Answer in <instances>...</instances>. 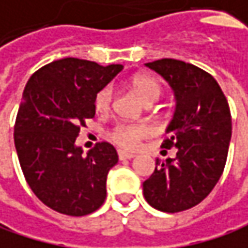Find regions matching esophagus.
Instances as JSON below:
<instances>
[{
    "label": "esophagus",
    "mask_w": 248,
    "mask_h": 248,
    "mask_svg": "<svg viewBox=\"0 0 248 248\" xmlns=\"http://www.w3.org/2000/svg\"><path fill=\"white\" fill-rule=\"evenodd\" d=\"M117 155H119V160H132V158L135 157V154L126 153V151H122V150L117 151Z\"/></svg>",
    "instance_id": "34e87169"
}]
</instances>
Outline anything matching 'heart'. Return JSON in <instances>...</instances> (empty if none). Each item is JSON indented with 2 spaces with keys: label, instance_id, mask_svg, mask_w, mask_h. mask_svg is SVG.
<instances>
[{
  "label": "heart",
  "instance_id": "1",
  "mask_svg": "<svg viewBox=\"0 0 248 248\" xmlns=\"http://www.w3.org/2000/svg\"><path fill=\"white\" fill-rule=\"evenodd\" d=\"M134 93L147 104L157 101L163 93V87L157 78L148 74H137L129 81ZM113 101V90L110 85L100 88L94 97V107L98 113H107L111 107ZM150 135V128L140 123H116V125L107 132L110 141L117 144L125 150L135 148L141 140Z\"/></svg>",
  "mask_w": 248,
  "mask_h": 248
}]
</instances>
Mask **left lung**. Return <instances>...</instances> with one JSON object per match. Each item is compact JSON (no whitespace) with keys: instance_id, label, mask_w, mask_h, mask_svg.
<instances>
[{"instance_id":"left-lung-1","label":"left lung","mask_w":248,"mask_h":248,"mask_svg":"<svg viewBox=\"0 0 248 248\" xmlns=\"http://www.w3.org/2000/svg\"><path fill=\"white\" fill-rule=\"evenodd\" d=\"M163 75L176 95V111L163 148L176 158H157L144 182V198L155 209L176 214L201 203L218 183L228 155L231 111L219 84L206 71L177 59L147 63Z\"/></svg>"}]
</instances>
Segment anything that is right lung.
Returning a JSON list of instances; mask_svg holds the SVG:
<instances>
[{"instance_id": "add662e5", "label": "right lung", "mask_w": 248, "mask_h": 248, "mask_svg": "<svg viewBox=\"0 0 248 248\" xmlns=\"http://www.w3.org/2000/svg\"><path fill=\"white\" fill-rule=\"evenodd\" d=\"M122 65L63 58L37 69L26 84L14 125V145L24 179L47 208L69 217L97 211L106 199L117 153L97 142L82 157L79 129L95 114L94 97Z\"/></svg>"}]
</instances>
